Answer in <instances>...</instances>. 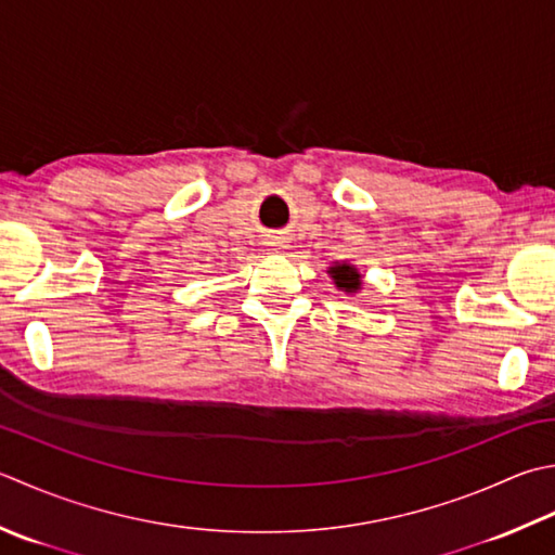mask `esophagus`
<instances>
[{
	"label": "esophagus",
	"mask_w": 555,
	"mask_h": 555,
	"mask_svg": "<svg viewBox=\"0 0 555 555\" xmlns=\"http://www.w3.org/2000/svg\"><path fill=\"white\" fill-rule=\"evenodd\" d=\"M269 245L274 247V249H284V247H286V245H284V241H281V237H274V241H271Z\"/></svg>",
	"instance_id": "34e87169"
}]
</instances>
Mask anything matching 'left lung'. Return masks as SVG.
Returning a JSON list of instances; mask_svg holds the SVG:
<instances>
[{
  "label": "left lung",
  "mask_w": 555,
  "mask_h": 555,
  "mask_svg": "<svg viewBox=\"0 0 555 555\" xmlns=\"http://www.w3.org/2000/svg\"><path fill=\"white\" fill-rule=\"evenodd\" d=\"M327 274L332 276L334 286L344 291L346 296H356V293H361V288H363V274L351 262H334L327 269Z\"/></svg>",
  "instance_id": "1"
}]
</instances>
